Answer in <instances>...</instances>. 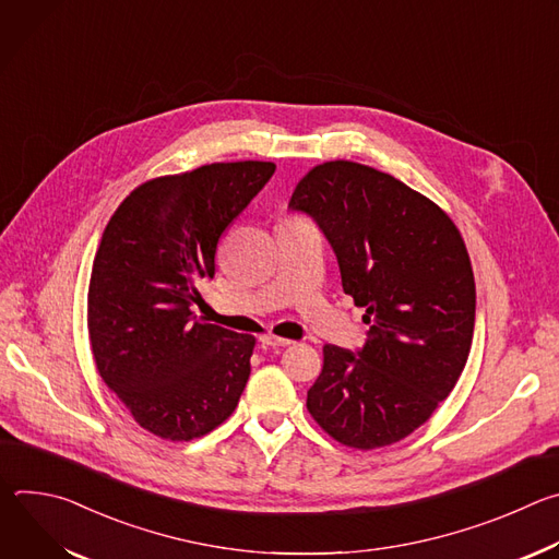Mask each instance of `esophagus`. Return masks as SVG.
I'll use <instances>...</instances> for the list:
<instances>
[{
    "instance_id": "esophagus-1",
    "label": "esophagus",
    "mask_w": 559,
    "mask_h": 559,
    "mask_svg": "<svg viewBox=\"0 0 559 559\" xmlns=\"http://www.w3.org/2000/svg\"><path fill=\"white\" fill-rule=\"evenodd\" d=\"M261 343L267 345V347H287V345H292L289 338H281V336H274V334L261 336Z\"/></svg>"
}]
</instances>
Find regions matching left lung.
<instances>
[{"label":"left lung","instance_id":"left-lung-1","mask_svg":"<svg viewBox=\"0 0 559 559\" xmlns=\"http://www.w3.org/2000/svg\"><path fill=\"white\" fill-rule=\"evenodd\" d=\"M289 207L323 229L369 325L358 354L323 347L307 412L352 449L401 442L453 391L471 352L475 281L464 238L431 199L345 158L313 166Z\"/></svg>","mask_w":559,"mask_h":559}]
</instances>
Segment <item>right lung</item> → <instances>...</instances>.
I'll return each instance as SVG.
<instances>
[{
  "instance_id": "1",
  "label": "right lung",
  "mask_w": 559,
  "mask_h": 559,
  "mask_svg": "<svg viewBox=\"0 0 559 559\" xmlns=\"http://www.w3.org/2000/svg\"><path fill=\"white\" fill-rule=\"evenodd\" d=\"M272 162L210 164L134 188L110 216L88 285V336L104 382L156 438L223 425L250 378L257 338L197 321L229 223L272 179Z\"/></svg>"
}]
</instances>
